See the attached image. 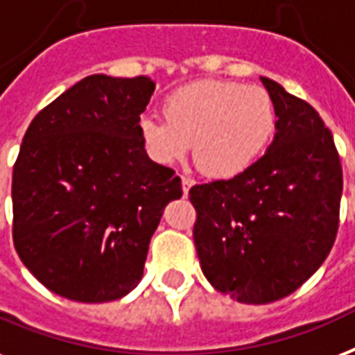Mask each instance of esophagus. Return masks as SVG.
<instances>
[{
	"instance_id": "esophagus-1",
	"label": "esophagus",
	"mask_w": 355,
	"mask_h": 355,
	"mask_svg": "<svg viewBox=\"0 0 355 355\" xmlns=\"http://www.w3.org/2000/svg\"><path fill=\"white\" fill-rule=\"evenodd\" d=\"M191 186H193V180H191L189 177H182V193L184 196H188V191Z\"/></svg>"
}]
</instances>
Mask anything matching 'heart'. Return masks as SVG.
<instances>
[{
    "label": "heart",
    "instance_id": "obj_1",
    "mask_svg": "<svg viewBox=\"0 0 355 355\" xmlns=\"http://www.w3.org/2000/svg\"><path fill=\"white\" fill-rule=\"evenodd\" d=\"M164 121L143 117L139 137L150 159L173 166L188 154L210 178L248 171L264 153L277 126L266 89L238 81L202 80L173 91L162 102Z\"/></svg>",
    "mask_w": 355,
    "mask_h": 355
}]
</instances>
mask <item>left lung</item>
<instances>
[{
  "label": "left lung",
  "mask_w": 355,
  "mask_h": 355,
  "mask_svg": "<svg viewBox=\"0 0 355 355\" xmlns=\"http://www.w3.org/2000/svg\"><path fill=\"white\" fill-rule=\"evenodd\" d=\"M261 81L277 112L272 145L242 175L189 189L202 274L221 294L255 305L288 296L322 266L343 193L334 135L315 107Z\"/></svg>",
  "instance_id": "8db88e82"
}]
</instances>
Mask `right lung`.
<instances>
[{"label": "right lung", "mask_w": 355, "mask_h": 355, "mask_svg": "<svg viewBox=\"0 0 355 355\" xmlns=\"http://www.w3.org/2000/svg\"><path fill=\"white\" fill-rule=\"evenodd\" d=\"M154 87L147 76H87L24 135L12 240L27 270L59 296L102 304L134 291L164 208L182 197L180 178L148 158L137 130Z\"/></svg>", "instance_id": "add662e5"}]
</instances>
